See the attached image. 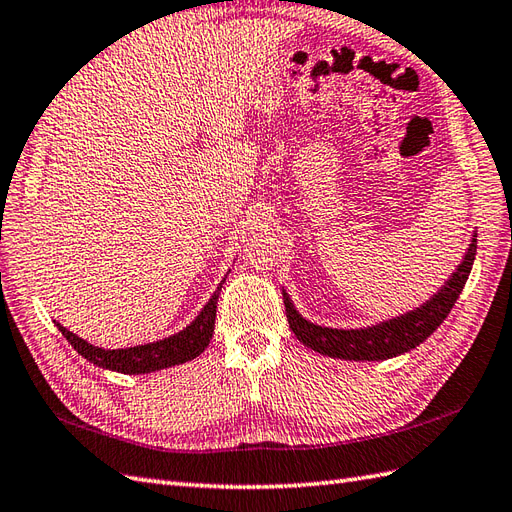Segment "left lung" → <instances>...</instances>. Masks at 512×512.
<instances>
[{"label": "left lung", "instance_id": "left-lung-1", "mask_svg": "<svg viewBox=\"0 0 512 512\" xmlns=\"http://www.w3.org/2000/svg\"><path fill=\"white\" fill-rule=\"evenodd\" d=\"M478 234H473L471 245L465 252L463 263L452 273L439 293L432 295L426 304H421L417 310H410L406 315H400L389 321H382L378 326L360 328V330H336L323 328L317 323H310L297 313L291 297L284 293V308L286 319L299 343H304L310 350H315L330 358L343 360H386L400 356L404 352L415 350L428 336L441 326L443 319L450 315L456 299L463 291V286L471 273L473 258H476Z\"/></svg>", "mask_w": 512, "mask_h": 512}]
</instances>
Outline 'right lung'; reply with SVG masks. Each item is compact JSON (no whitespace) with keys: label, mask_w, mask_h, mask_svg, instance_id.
Returning a JSON list of instances; mask_svg holds the SVG:
<instances>
[{"label":"right lung","mask_w":512,"mask_h":512,"mask_svg":"<svg viewBox=\"0 0 512 512\" xmlns=\"http://www.w3.org/2000/svg\"><path fill=\"white\" fill-rule=\"evenodd\" d=\"M223 282H226V278L221 280V284ZM221 284L217 286V291L208 299V304L202 308V313L195 317L191 326H186L178 334L167 336V339L156 341V343L126 347V350H104V347H95L91 343H86L84 339H80V336L69 332L67 328H62L58 321L56 326L62 332V336L71 343L73 350L97 367L119 371V373H130V376H134V373H152L158 369L182 365L186 360H193L195 356H199L206 350L210 339H213Z\"/></svg>","instance_id":"obj_1"}]
</instances>
